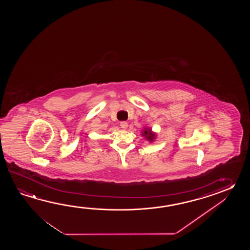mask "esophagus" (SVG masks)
Listing matches in <instances>:
<instances>
[{
  "instance_id": "34e87169",
  "label": "esophagus",
  "mask_w": 250,
  "mask_h": 250,
  "mask_svg": "<svg viewBox=\"0 0 250 250\" xmlns=\"http://www.w3.org/2000/svg\"><path fill=\"white\" fill-rule=\"evenodd\" d=\"M120 125H121V127L123 128V129H126V128L127 127V126H128V124H127V122H122Z\"/></svg>"
}]
</instances>
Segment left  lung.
<instances>
[{
  "label": "left lung",
  "mask_w": 250,
  "mask_h": 250,
  "mask_svg": "<svg viewBox=\"0 0 250 250\" xmlns=\"http://www.w3.org/2000/svg\"><path fill=\"white\" fill-rule=\"evenodd\" d=\"M142 136L146 138L150 142H153L155 138V133L152 132V129L146 127L144 128V131H142Z\"/></svg>",
  "instance_id": "left-lung-1"
}]
</instances>
